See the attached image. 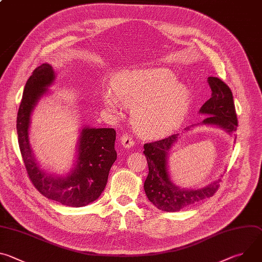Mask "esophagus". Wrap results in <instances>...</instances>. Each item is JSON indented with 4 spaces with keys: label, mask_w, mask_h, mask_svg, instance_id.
<instances>
[{
    "label": "esophagus",
    "mask_w": 262,
    "mask_h": 262,
    "mask_svg": "<svg viewBox=\"0 0 262 262\" xmlns=\"http://www.w3.org/2000/svg\"><path fill=\"white\" fill-rule=\"evenodd\" d=\"M120 144H121V146L123 148L129 149V148H132L135 145V141H134V139L129 135H123L120 138Z\"/></svg>",
    "instance_id": "1"
}]
</instances>
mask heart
<instances>
[{
    "label": "heart",
    "mask_w": 262,
    "mask_h": 262,
    "mask_svg": "<svg viewBox=\"0 0 262 262\" xmlns=\"http://www.w3.org/2000/svg\"><path fill=\"white\" fill-rule=\"evenodd\" d=\"M115 92L106 90L103 103L117 111L120 101L133 106V120L148 137H160L177 128L191 104V91L165 67L126 70L117 76Z\"/></svg>",
    "instance_id": "b5f03b06"
}]
</instances>
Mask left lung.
Wrapping results in <instances>:
<instances>
[{"label":"left lung","mask_w":262,"mask_h":262,"mask_svg":"<svg viewBox=\"0 0 262 262\" xmlns=\"http://www.w3.org/2000/svg\"><path fill=\"white\" fill-rule=\"evenodd\" d=\"M207 83L211 89V97L201 106L199 113L208 116L201 123L188 126L184 130H191V127L196 125H210L222 128L230 136H235L237 118L230 88L214 77H209ZM179 138V134H174L163 140L147 143L144 145L143 151L149 169L144 182L145 194L156 207L169 212L179 211L213 196L221 181L219 178L204 188L193 190L180 188L171 180L168 159L172 147Z\"/></svg>","instance_id":"obj_1"}]
</instances>
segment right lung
Wrapping results in <instances>:
<instances>
[{
	"label": "right lung",
	"instance_id": "add662e5",
	"mask_svg": "<svg viewBox=\"0 0 262 262\" xmlns=\"http://www.w3.org/2000/svg\"><path fill=\"white\" fill-rule=\"evenodd\" d=\"M55 79L52 65L43 63L27 81L16 119L18 145L29 178L37 190L63 205L82 207L95 201L105 188L111 167L117 159L116 132L84 126L80 130L74 167L63 176L41 169L29 142V128L33 110L49 93Z\"/></svg>",
	"mask_w": 262,
	"mask_h": 262
}]
</instances>
